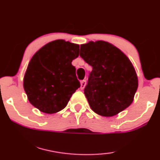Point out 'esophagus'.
<instances>
[{"label":"esophagus","instance_id":"esophagus-1","mask_svg":"<svg viewBox=\"0 0 160 160\" xmlns=\"http://www.w3.org/2000/svg\"><path fill=\"white\" fill-rule=\"evenodd\" d=\"M86 84H87L86 80H82V82H81V88H80L82 89V90H83V89L85 88V86H86Z\"/></svg>","mask_w":160,"mask_h":160}]
</instances>
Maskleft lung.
Here are the masks:
<instances>
[{"label":"left lung","mask_w":160,"mask_h":160,"mask_svg":"<svg viewBox=\"0 0 160 160\" xmlns=\"http://www.w3.org/2000/svg\"><path fill=\"white\" fill-rule=\"evenodd\" d=\"M80 57L92 67L84 90L91 109L99 115L111 117L129 107L138 80L127 57L104 41L82 45Z\"/></svg>","instance_id":"1"}]
</instances>
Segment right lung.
I'll return each mask as SVG.
<instances>
[{
	"mask_svg": "<svg viewBox=\"0 0 160 160\" xmlns=\"http://www.w3.org/2000/svg\"><path fill=\"white\" fill-rule=\"evenodd\" d=\"M79 45L57 39L39 50L31 59L23 87L28 101L41 112H58L67 106L80 88L72 61L78 57Z\"/></svg>",
	"mask_w": 160,
	"mask_h": 160,
	"instance_id": "right-lung-1",
	"label": "right lung"
}]
</instances>
